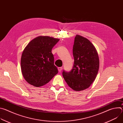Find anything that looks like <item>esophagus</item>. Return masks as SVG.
<instances>
[{
  "label": "esophagus",
  "mask_w": 123,
  "mask_h": 123,
  "mask_svg": "<svg viewBox=\"0 0 123 123\" xmlns=\"http://www.w3.org/2000/svg\"><path fill=\"white\" fill-rule=\"evenodd\" d=\"M58 69L59 72H61L62 71V67H58Z\"/></svg>",
  "instance_id": "1"
}]
</instances>
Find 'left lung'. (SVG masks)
Wrapping results in <instances>:
<instances>
[{
    "mask_svg": "<svg viewBox=\"0 0 123 123\" xmlns=\"http://www.w3.org/2000/svg\"><path fill=\"white\" fill-rule=\"evenodd\" d=\"M74 64L71 71L63 70V76L68 85L75 91H83L94 81L99 68L97 52L87 39L76 35L73 46Z\"/></svg>",
    "mask_w": 123,
    "mask_h": 123,
    "instance_id": "left-lung-1",
    "label": "left lung"
}]
</instances>
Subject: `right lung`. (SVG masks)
<instances>
[{
  "label": "right lung",
  "mask_w": 123,
  "mask_h": 123,
  "mask_svg": "<svg viewBox=\"0 0 123 123\" xmlns=\"http://www.w3.org/2000/svg\"><path fill=\"white\" fill-rule=\"evenodd\" d=\"M59 40L40 36L32 39L26 47L21 56V68L23 76L28 83L41 86L58 74L51 49Z\"/></svg>",
  "instance_id": "1"
}]
</instances>
